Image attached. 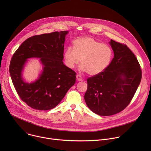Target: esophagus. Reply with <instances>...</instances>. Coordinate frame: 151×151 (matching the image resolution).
<instances>
[{
	"label": "esophagus",
	"mask_w": 151,
	"mask_h": 151,
	"mask_svg": "<svg viewBox=\"0 0 151 151\" xmlns=\"http://www.w3.org/2000/svg\"><path fill=\"white\" fill-rule=\"evenodd\" d=\"M76 79H77V80L78 81H82V76L80 75H77V76H76Z\"/></svg>",
	"instance_id": "esophagus-1"
}]
</instances>
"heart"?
<instances>
[{
  "label": "heart",
  "instance_id": "b5f03b06",
  "mask_svg": "<svg viewBox=\"0 0 151 151\" xmlns=\"http://www.w3.org/2000/svg\"><path fill=\"white\" fill-rule=\"evenodd\" d=\"M66 65L73 69L81 60L80 69L94 76L102 73L109 66L113 57L111 48L93 37L85 36L73 42V48H68L63 55Z\"/></svg>",
  "mask_w": 151,
  "mask_h": 151
}]
</instances>
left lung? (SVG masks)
Returning <instances> with one entry per match:
<instances>
[{"label":"left lung","instance_id":"1","mask_svg":"<svg viewBox=\"0 0 151 151\" xmlns=\"http://www.w3.org/2000/svg\"><path fill=\"white\" fill-rule=\"evenodd\" d=\"M109 44L114 57L105 70L87 79L84 96L89 109L101 116L123 111L131 102L142 79L140 66L133 52L114 40Z\"/></svg>","mask_w":151,"mask_h":151}]
</instances>
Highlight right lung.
Returning <instances> with one entry per match:
<instances>
[{"label": "right lung", "instance_id": "add662e5", "mask_svg": "<svg viewBox=\"0 0 151 151\" xmlns=\"http://www.w3.org/2000/svg\"><path fill=\"white\" fill-rule=\"evenodd\" d=\"M68 31L35 35L27 39L14 52L9 73L20 99L32 108L47 111L57 106L75 83L76 72L63 64L64 43ZM40 58L43 71L29 84L22 77L27 59Z\"/></svg>", "mask_w": 151, "mask_h": 151}]
</instances>
